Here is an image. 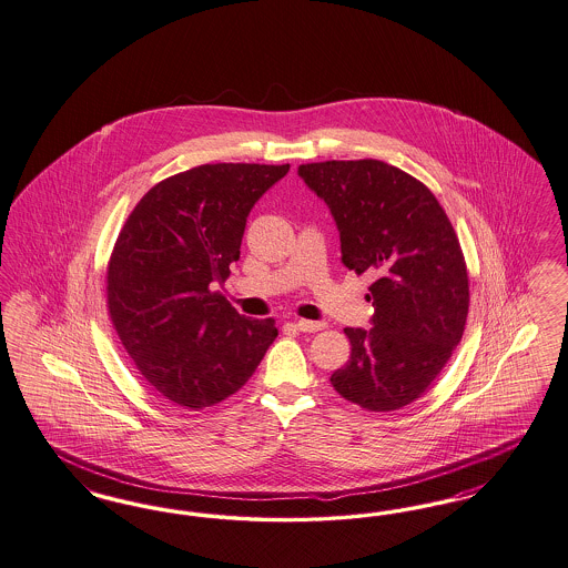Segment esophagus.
I'll return each mask as SVG.
<instances>
[{
    "label": "esophagus",
    "mask_w": 568,
    "mask_h": 568,
    "mask_svg": "<svg viewBox=\"0 0 568 568\" xmlns=\"http://www.w3.org/2000/svg\"><path fill=\"white\" fill-rule=\"evenodd\" d=\"M295 325H297L300 332H321V329H325V323L308 321V318H297Z\"/></svg>",
    "instance_id": "esophagus-1"
}]
</instances>
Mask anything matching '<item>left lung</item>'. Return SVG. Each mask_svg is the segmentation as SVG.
<instances>
[{"label": "left lung", "mask_w": 568, "mask_h": 568, "mask_svg": "<svg viewBox=\"0 0 568 568\" xmlns=\"http://www.w3.org/2000/svg\"><path fill=\"white\" fill-rule=\"evenodd\" d=\"M341 232L342 264L369 273L372 329L346 327L351 359L329 378L344 399L393 412L416 402L463 338L469 276L453 224L432 190L383 160L297 166Z\"/></svg>", "instance_id": "left-lung-1"}]
</instances>
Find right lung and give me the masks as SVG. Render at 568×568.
<instances>
[{
  "instance_id": "1",
  "label": "right lung",
  "mask_w": 568,
  "mask_h": 568,
  "mask_svg": "<svg viewBox=\"0 0 568 568\" xmlns=\"http://www.w3.org/2000/svg\"><path fill=\"white\" fill-rule=\"evenodd\" d=\"M290 164H201L156 183L118 234L108 311L145 385L203 409L234 395L278 336L217 292L241 255L251 206Z\"/></svg>"
}]
</instances>
